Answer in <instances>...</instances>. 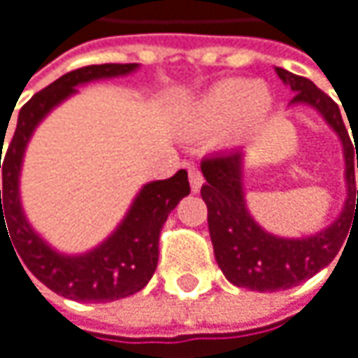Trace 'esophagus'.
<instances>
[{
	"label": "esophagus",
	"instance_id": "obj_1",
	"mask_svg": "<svg viewBox=\"0 0 358 358\" xmlns=\"http://www.w3.org/2000/svg\"><path fill=\"white\" fill-rule=\"evenodd\" d=\"M189 180H191V189L197 193L201 187H203V173H201V169L199 167H189Z\"/></svg>",
	"mask_w": 358,
	"mask_h": 358
}]
</instances>
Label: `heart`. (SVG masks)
I'll return each mask as SVG.
<instances>
[{"mask_svg": "<svg viewBox=\"0 0 358 358\" xmlns=\"http://www.w3.org/2000/svg\"><path fill=\"white\" fill-rule=\"evenodd\" d=\"M273 108V94L264 83L248 79H224L216 83L191 110V127L214 134L229 127L231 134H245L260 125Z\"/></svg>", "mask_w": 358, "mask_h": 358, "instance_id": "1", "label": "heart"}]
</instances>
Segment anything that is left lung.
<instances>
[{"instance_id":"8db88e82","label":"left lung","mask_w":358,"mask_h":358,"mask_svg":"<svg viewBox=\"0 0 358 358\" xmlns=\"http://www.w3.org/2000/svg\"><path fill=\"white\" fill-rule=\"evenodd\" d=\"M277 75L296 92L292 104L315 106L340 136L346 159L348 199L340 218L325 231L304 239H281L262 231L245 208L241 182L243 152L231 150L206 157L201 161V171L206 176L201 197L208 206V227L216 262L233 285L248 287L252 292L289 289L317 275L336 258L340 245L346 241L350 222L358 218L355 148L338 104L306 77L294 75L279 66Z\"/></svg>"}]
</instances>
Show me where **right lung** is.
Wrapping results in <instances>:
<instances>
[{
  "label": "right lung",
  "instance_id": "add662e5",
  "mask_svg": "<svg viewBox=\"0 0 358 358\" xmlns=\"http://www.w3.org/2000/svg\"><path fill=\"white\" fill-rule=\"evenodd\" d=\"M138 64H90L75 69L41 92H37L18 113L16 129L8 142L0 167L3 189L0 191V248L8 239L12 252L19 254L20 266H27L52 292L77 302H113L140 292L152 277L159 260V235L169 212L191 193L187 169L167 180L146 185L131 203L119 229L94 252L83 256H62L48 248L29 227L18 197V173L24 146L35 125L81 83L127 75ZM1 138L3 131H1ZM3 148V140L1 146ZM4 210H1V208ZM27 273V271H24Z\"/></svg>",
  "mask_w": 358,
  "mask_h": 358
}]
</instances>
